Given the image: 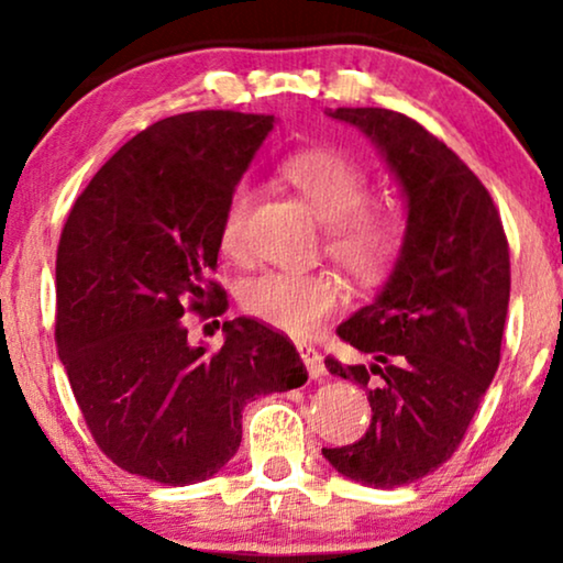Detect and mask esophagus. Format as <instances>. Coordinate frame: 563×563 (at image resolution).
<instances>
[{
    "label": "esophagus",
    "instance_id": "obj_1",
    "mask_svg": "<svg viewBox=\"0 0 563 563\" xmlns=\"http://www.w3.org/2000/svg\"><path fill=\"white\" fill-rule=\"evenodd\" d=\"M297 351H299V356H302L307 372H310L312 379H320V376L325 374V364H322L320 351L310 343H297Z\"/></svg>",
    "mask_w": 563,
    "mask_h": 563
}]
</instances>
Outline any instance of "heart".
I'll use <instances>...</instances> for the list:
<instances>
[{"instance_id":"1","label":"heart","mask_w":563,"mask_h":563,"mask_svg":"<svg viewBox=\"0 0 563 563\" xmlns=\"http://www.w3.org/2000/svg\"><path fill=\"white\" fill-rule=\"evenodd\" d=\"M279 179L325 225L322 249L351 279L379 282L402 258L407 212L391 199L372 197V176L351 153L310 148L291 153L279 164ZM253 195L245 184L230 191L220 220V249L230 261H245ZM243 310L282 333L310 335L338 305L343 284L328 272H264L241 284Z\"/></svg>"}]
</instances>
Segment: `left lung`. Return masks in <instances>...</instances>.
<instances>
[{
	"mask_svg": "<svg viewBox=\"0 0 563 563\" xmlns=\"http://www.w3.org/2000/svg\"><path fill=\"white\" fill-rule=\"evenodd\" d=\"M379 145L407 195V245L387 287L338 328L368 358H325L372 405L366 435L322 449L368 487H402L443 466L495 379L510 302V245L489 191L420 122L382 107H338Z\"/></svg>",
	"mask_w": 563,
	"mask_h": 563,
	"instance_id": "1",
	"label": "left lung"
}]
</instances>
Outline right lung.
<instances>
[{
	"mask_svg": "<svg viewBox=\"0 0 563 563\" xmlns=\"http://www.w3.org/2000/svg\"><path fill=\"white\" fill-rule=\"evenodd\" d=\"M274 114L199 110L128 141L76 199L56 253V345L91 438L112 464L168 487L218 474L243 407L302 387L295 343L251 318L222 322L220 351L187 343L184 312L218 318L230 191Z\"/></svg>",
	"mask_w": 563,
	"mask_h": 563,
	"instance_id": "add662e5",
	"label": "right lung"
}]
</instances>
